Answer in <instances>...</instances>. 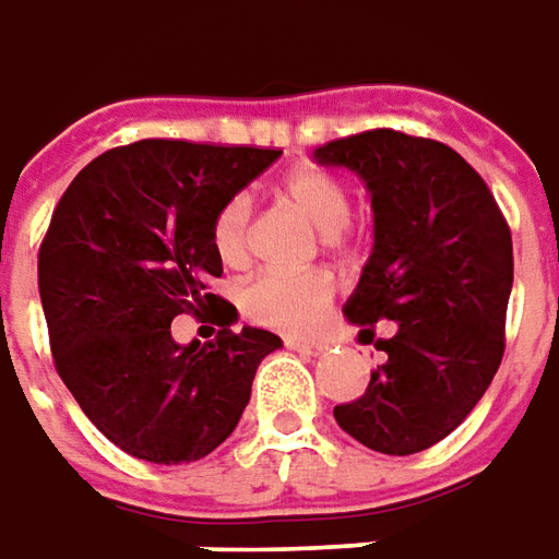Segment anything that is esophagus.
Returning a JSON list of instances; mask_svg holds the SVG:
<instances>
[{"label": "esophagus", "instance_id": "esophagus-1", "mask_svg": "<svg viewBox=\"0 0 559 559\" xmlns=\"http://www.w3.org/2000/svg\"><path fill=\"white\" fill-rule=\"evenodd\" d=\"M286 346L292 352L307 355V358H316V355H324V352H328L324 343H319V340H304V336H286Z\"/></svg>", "mask_w": 559, "mask_h": 559}]
</instances>
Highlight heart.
<instances>
[{
  "instance_id": "1",
  "label": "heart",
  "mask_w": 559,
  "mask_h": 559,
  "mask_svg": "<svg viewBox=\"0 0 559 559\" xmlns=\"http://www.w3.org/2000/svg\"><path fill=\"white\" fill-rule=\"evenodd\" d=\"M280 198L298 210L300 216L319 228L328 240L349 219V186L336 174L322 168H298L280 183ZM213 252L225 267H243L249 261V201L235 195L225 201L213 219ZM334 298V280L324 271L276 273L255 276L243 295L240 307L249 319L276 331H307L322 319L324 307Z\"/></svg>"
}]
</instances>
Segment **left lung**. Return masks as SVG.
I'll use <instances>...</instances> for the list:
<instances>
[{
	"label": "left lung",
	"mask_w": 559,
	"mask_h": 559,
	"mask_svg": "<svg viewBox=\"0 0 559 559\" xmlns=\"http://www.w3.org/2000/svg\"><path fill=\"white\" fill-rule=\"evenodd\" d=\"M312 159L358 174L373 204V252L343 312L382 364L361 397L334 406L336 425L382 454L425 451L473 413L502 361L509 223L476 168L430 138L373 129Z\"/></svg>",
	"instance_id": "8db88e82"
}]
</instances>
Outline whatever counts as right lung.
Returning <instances> with one entry per match:
<instances>
[{
    "instance_id": "right-lung-1",
    "label": "right lung",
    "mask_w": 559,
    "mask_h": 559,
    "mask_svg": "<svg viewBox=\"0 0 559 559\" xmlns=\"http://www.w3.org/2000/svg\"><path fill=\"white\" fill-rule=\"evenodd\" d=\"M283 150L146 138L102 153L66 195L38 252V292L59 379L86 418L150 463L207 457L247 409L264 355L283 340L261 328L180 346L183 312L231 322L207 292L223 276L213 219Z\"/></svg>"
}]
</instances>
